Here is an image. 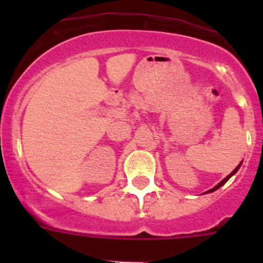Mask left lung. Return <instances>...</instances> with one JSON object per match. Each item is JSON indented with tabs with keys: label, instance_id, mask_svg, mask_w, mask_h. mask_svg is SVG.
Wrapping results in <instances>:
<instances>
[{
	"label": "left lung",
	"instance_id": "obj_1",
	"mask_svg": "<svg viewBox=\"0 0 263 263\" xmlns=\"http://www.w3.org/2000/svg\"><path fill=\"white\" fill-rule=\"evenodd\" d=\"M240 165H242V163H240V164H239V165H238V166H237V168H235V169H234V171H233V172H232V173H230V174H229V176H228V177H227V178H224V179H222V181H221V182H220V183H219V184H216V185H215V187H214V188H211V190H210V191H208V192H206V193H209V192H214V191H216V190H217V188H220V187H221V185H224V184H225V183H227L228 181H229V179H230V177H232V176H234V174H235V173H237V172H238V169H239V168H240Z\"/></svg>",
	"mask_w": 263,
	"mask_h": 263
}]
</instances>
